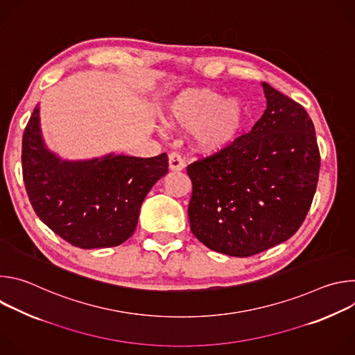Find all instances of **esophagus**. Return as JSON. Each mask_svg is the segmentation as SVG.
Returning <instances> with one entry per match:
<instances>
[{
  "label": "esophagus",
  "instance_id": "obj_1",
  "mask_svg": "<svg viewBox=\"0 0 355 355\" xmlns=\"http://www.w3.org/2000/svg\"><path fill=\"white\" fill-rule=\"evenodd\" d=\"M168 164L173 171H181L185 167L184 159L178 153H170L168 155Z\"/></svg>",
  "mask_w": 355,
  "mask_h": 355
}]
</instances>
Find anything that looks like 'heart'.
<instances>
[{
  "instance_id": "heart-1",
  "label": "heart",
  "mask_w": 355,
  "mask_h": 355,
  "mask_svg": "<svg viewBox=\"0 0 355 355\" xmlns=\"http://www.w3.org/2000/svg\"><path fill=\"white\" fill-rule=\"evenodd\" d=\"M171 128L191 130L193 144L207 153L219 151L237 136L243 122V108L234 98L207 89H188L177 95L167 111Z\"/></svg>"
}]
</instances>
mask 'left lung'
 <instances>
[{"mask_svg":"<svg viewBox=\"0 0 355 355\" xmlns=\"http://www.w3.org/2000/svg\"><path fill=\"white\" fill-rule=\"evenodd\" d=\"M267 110L248 133L187 167L193 236L208 248L250 257L292 237L316 192L315 126L296 101L263 83Z\"/></svg>","mask_w":355,"mask_h":355,"instance_id":"obj_1","label":"left lung"}]
</instances>
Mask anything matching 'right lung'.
<instances>
[{
	"instance_id": "right-lung-1",
	"label": "right lung",
	"mask_w": 355,
	"mask_h": 355,
	"mask_svg": "<svg viewBox=\"0 0 355 355\" xmlns=\"http://www.w3.org/2000/svg\"><path fill=\"white\" fill-rule=\"evenodd\" d=\"M167 171L166 153L62 162L43 144L37 107L24 132L22 175L31 205L47 227L80 248L126 241L137 226L141 202Z\"/></svg>"
}]
</instances>
